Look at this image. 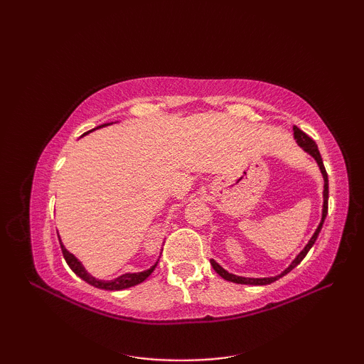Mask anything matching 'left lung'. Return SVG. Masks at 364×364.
Here are the masks:
<instances>
[{
	"label": "left lung",
	"instance_id": "1",
	"mask_svg": "<svg viewBox=\"0 0 364 364\" xmlns=\"http://www.w3.org/2000/svg\"><path fill=\"white\" fill-rule=\"evenodd\" d=\"M292 131H294V139H296V142L299 144L300 149L304 150V151H306L308 154H310L311 158H314V161H316V162H318L319 170H321L322 178H323V192H322V196H323V203H322V215H321V222H319V225H318V228L314 230V233H313V236L310 237V241L306 242V245L304 247V249L300 250V253L297 255V257L291 261V264H289L288 267H286L282 274L274 275V277H262V278L239 277V275H235V274H230L228 270H225V269H223V267L219 264V262H215L214 259H211L210 262H211L213 269H214L215 272H218L222 278H225V280H228V282L239 283V284H252V286H264V284H270V283L277 282L278 278H282L283 275H286L288 272H291V270H292L294 267H296L297 264H300V261L306 257V253L310 252V249H311V247H313V245H314V242H316V239H318V236H319V233H321L322 225H323V220H326V218H327V211H328V176H327V172H326V167H323V162H322V158H321V153H319V150H318V145H316V142L313 141V139H311L310 136H306V134L304 133V131L299 129L297 127H294V128H292Z\"/></svg>",
	"mask_w": 364,
	"mask_h": 364
}]
</instances>
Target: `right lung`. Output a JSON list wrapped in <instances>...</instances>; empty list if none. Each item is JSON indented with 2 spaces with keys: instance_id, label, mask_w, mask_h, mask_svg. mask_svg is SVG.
I'll return each instance as SVG.
<instances>
[{
  "instance_id": "add662e5",
  "label": "right lung",
  "mask_w": 364,
  "mask_h": 364,
  "mask_svg": "<svg viewBox=\"0 0 364 364\" xmlns=\"http://www.w3.org/2000/svg\"><path fill=\"white\" fill-rule=\"evenodd\" d=\"M112 123H114V122L105 123V125H100V127L94 128L92 131H95V129H98V128H103V127H107V125H112ZM92 131H89V133H92ZM59 244H60V250H63V255H64V258H65V261H67L68 267H70V269L73 270V272L81 278V280H84V282L92 284V286H95V288H98V289H106V291H122V289L131 288V286H136V284H139V283H142L144 280H146V278H149V277L151 275V272L154 270V267H156L158 261H159V259H158L150 269H145V270H142V272H128V274H122L120 277L114 278V280H98V278L92 277V275L87 272L86 267L82 266V262H81L78 258H76L73 253H70V252H68V250L65 249V245L63 244V241H60V237H59Z\"/></svg>"
}]
</instances>
